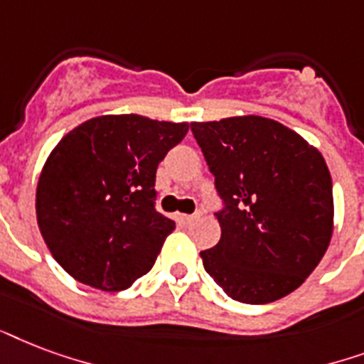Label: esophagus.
<instances>
[{
	"mask_svg": "<svg viewBox=\"0 0 364 364\" xmlns=\"http://www.w3.org/2000/svg\"><path fill=\"white\" fill-rule=\"evenodd\" d=\"M178 218H180V222L184 224V226H190L191 222L197 218V214H180Z\"/></svg>",
	"mask_w": 364,
	"mask_h": 364,
	"instance_id": "1",
	"label": "esophagus"
}]
</instances>
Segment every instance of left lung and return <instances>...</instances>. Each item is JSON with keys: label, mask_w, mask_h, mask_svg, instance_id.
<instances>
[{"label": "left lung", "mask_w": 364, "mask_h": 364, "mask_svg": "<svg viewBox=\"0 0 364 364\" xmlns=\"http://www.w3.org/2000/svg\"><path fill=\"white\" fill-rule=\"evenodd\" d=\"M220 208L205 272L228 296L269 304L306 281L332 235V180L319 151L277 121L247 115L191 123Z\"/></svg>", "instance_id": "8db88e82"}]
</instances>
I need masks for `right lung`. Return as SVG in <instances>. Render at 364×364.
Here are the masks:
<instances>
[{
    "label": "right lung",
    "mask_w": 364,
    "mask_h": 364,
    "mask_svg": "<svg viewBox=\"0 0 364 364\" xmlns=\"http://www.w3.org/2000/svg\"><path fill=\"white\" fill-rule=\"evenodd\" d=\"M188 129L100 115L56 144L39 176L36 213L50 255L72 277L117 292L154 267L174 230L156 208V173Z\"/></svg>",
    "instance_id": "obj_1"
}]
</instances>
